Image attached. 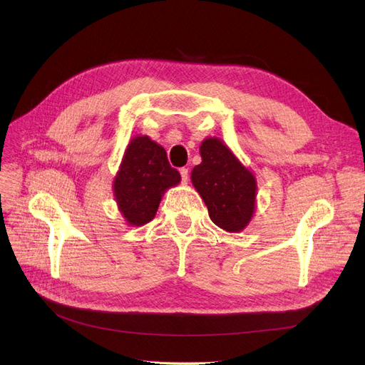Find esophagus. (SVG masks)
<instances>
[{
  "instance_id": "obj_1",
  "label": "esophagus",
  "mask_w": 365,
  "mask_h": 365,
  "mask_svg": "<svg viewBox=\"0 0 365 365\" xmlns=\"http://www.w3.org/2000/svg\"><path fill=\"white\" fill-rule=\"evenodd\" d=\"M180 175H182V182L183 183H186L187 180H190V170H187V168H180Z\"/></svg>"
}]
</instances>
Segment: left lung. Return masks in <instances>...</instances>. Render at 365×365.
<instances>
[{"label": "left lung", "instance_id": "8db88e82", "mask_svg": "<svg viewBox=\"0 0 365 365\" xmlns=\"http://www.w3.org/2000/svg\"><path fill=\"white\" fill-rule=\"evenodd\" d=\"M200 155L201 164L194 167L191 180L207 206L210 220L225 232H242L255 210L254 174L220 138H206Z\"/></svg>", "mask_w": 365, "mask_h": 365}]
</instances>
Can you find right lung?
<instances>
[{
	"label": "right lung",
	"instance_id": "obj_1",
	"mask_svg": "<svg viewBox=\"0 0 365 365\" xmlns=\"http://www.w3.org/2000/svg\"><path fill=\"white\" fill-rule=\"evenodd\" d=\"M179 183L180 173L171 168L165 148L138 135L128 144L114 178L117 207L129 225H144L155 218L164 192Z\"/></svg>",
	"mask_w": 365,
	"mask_h": 365
}]
</instances>
